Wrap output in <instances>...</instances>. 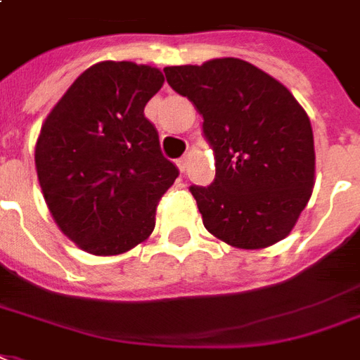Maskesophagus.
I'll use <instances>...</instances> for the list:
<instances>
[{
	"label": "esophagus",
	"instance_id": "obj_1",
	"mask_svg": "<svg viewBox=\"0 0 360 360\" xmlns=\"http://www.w3.org/2000/svg\"><path fill=\"white\" fill-rule=\"evenodd\" d=\"M190 161H191L190 153H186V155H184V158L178 159V169L182 170V172H186V170L190 169Z\"/></svg>",
	"mask_w": 360,
	"mask_h": 360
}]
</instances>
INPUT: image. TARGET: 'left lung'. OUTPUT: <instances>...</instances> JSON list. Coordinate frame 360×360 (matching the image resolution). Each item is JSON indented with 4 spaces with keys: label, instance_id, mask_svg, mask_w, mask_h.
Here are the masks:
<instances>
[{
    "label": "left lung",
    "instance_id": "8db88e82",
    "mask_svg": "<svg viewBox=\"0 0 360 360\" xmlns=\"http://www.w3.org/2000/svg\"><path fill=\"white\" fill-rule=\"evenodd\" d=\"M163 72L202 115L214 151V182L190 188L205 228L235 248L285 239L315 184L313 131L304 108L283 83L241 58Z\"/></svg>",
    "mask_w": 360,
    "mask_h": 360
}]
</instances>
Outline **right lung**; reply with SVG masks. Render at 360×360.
Returning a JSON list of instances; mask_svg holds the SVG:
<instances>
[{
  "label": "right lung",
  "instance_id": "1",
  "mask_svg": "<svg viewBox=\"0 0 360 360\" xmlns=\"http://www.w3.org/2000/svg\"><path fill=\"white\" fill-rule=\"evenodd\" d=\"M163 81L146 64L98 62L43 123L37 180L56 226L85 252L123 254L155 228L159 199L178 178L144 115Z\"/></svg>",
  "mask_w": 360,
  "mask_h": 360
}]
</instances>
